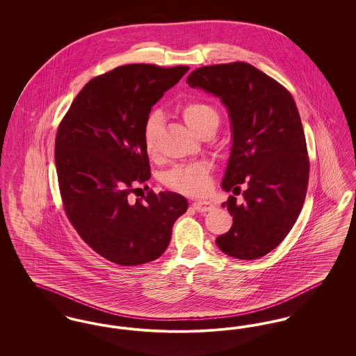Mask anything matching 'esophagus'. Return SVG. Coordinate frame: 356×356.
<instances>
[{"instance_id": "1", "label": "esophagus", "mask_w": 356, "mask_h": 356, "mask_svg": "<svg viewBox=\"0 0 356 356\" xmlns=\"http://www.w3.org/2000/svg\"><path fill=\"white\" fill-rule=\"evenodd\" d=\"M193 208L197 211V212H208V211H212L215 208V205L211 203V202H205V200H200V202H195L192 204Z\"/></svg>"}]
</instances>
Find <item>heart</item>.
Instances as JSON below:
<instances>
[{
  "label": "heart",
  "instance_id": "heart-1",
  "mask_svg": "<svg viewBox=\"0 0 356 356\" xmlns=\"http://www.w3.org/2000/svg\"><path fill=\"white\" fill-rule=\"evenodd\" d=\"M183 118L188 127L199 134L207 127H218L219 113L218 111L204 102H188L181 108ZM163 118L160 112H152L144 122L143 141L145 151L154 157L157 152V138L161 131ZM211 179V164L207 161H193L186 164H179L164 175V184L186 195H202L208 186Z\"/></svg>",
  "mask_w": 356,
  "mask_h": 356
}]
</instances>
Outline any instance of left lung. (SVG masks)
<instances>
[{
  "instance_id": "1",
  "label": "left lung",
  "mask_w": 356,
  "mask_h": 356,
  "mask_svg": "<svg viewBox=\"0 0 356 356\" xmlns=\"http://www.w3.org/2000/svg\"><path fill=\"white\" fill-rule=\"evenodd\" d=\"M186 84L219 97L228 111L232 148L222 189L247 184L243 203L229 196L221 204L234 222L216 244L240 260L266 256L292 229L307 193L309 161L295 100L283 85L247 63L196 69Z\"/></svg>"
}]
</instances>
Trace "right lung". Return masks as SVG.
Masks as SVG:
<instances>
[{
	"label": "right lung",
	"mask_w": 356,
	"mask_h": 356,
	"mask_svg": "<svg viewBox=\"0 0 356 356\" xmlns=\"http://www.w3.org/2000/svg\"><path fill=\"white\" fill-rule=\"evenodd\" d=\"M188 67L131 64L92 79L61 121L54 160L69 221L106 260L138 266L167 250L172 227L188 202L175 192L149 191L131 202L151 177L144 122Z\"/></svg>",
	"instance_id": "right-lung-1"
}]
</instances>
